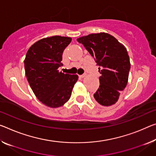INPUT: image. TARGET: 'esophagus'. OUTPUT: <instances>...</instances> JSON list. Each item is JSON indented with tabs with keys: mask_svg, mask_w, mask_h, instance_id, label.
Masks as SVG:
<instances>
[{
	"mask_svg": "<svg viewBox=\"0 0 156 156\" xmlns=\"http://www.w3.org/2000/svg\"><path fill=\"white\" fill-rule=\"evenodd\" d=\"M85 76H86V73H84V74H83V75L79 76V77H80V78H84V77H85Z\"/></svg>",
	"mask_w": 156,
	"mask_h": 156,
	"instance_id": "1",
	"label": "esophagus"
}]
</instances>
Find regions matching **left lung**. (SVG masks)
Masks as SVG:
<instances>
[{
    "label": "left lung",
    "mask_w": 156,
    "mask_h": 156,
    "mask_svg": "<svg viewBox=\"0 0 156 156\" xmlns=\"http://www.w3.org/2000/svg\"><path fill=\"white\" fill-rule=\"evenodd\" d=\"M77 41L85 46L99 66L100 85L94 94V99L103 106L115 104L120 91L128 83L130 63L126 48L105 33L88 34L78 38Z\"/></svg>",
    "instance_id": "8db88e82"
}]
</instances>
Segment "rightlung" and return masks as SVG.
Masks as SVG:
<instances>
[{
	"label": "right lung",
	"mask_w": 156,
	"mask_h": 156,
	"mask_svg": "<svg viewBox=\"0 0 156 156\" xmlns=\"http://www.w3.org/2000/svg\"><path fill=\"white\" fill-rule=\"evenodd\" d=\"M71 37L52 36L30 46L24 60L26 75L36 97L48 107L59 108L67 102L78 75L59 71L62 53Z\"/></svg>",
	"instance_id": "add662e5"
}]
</instances>
